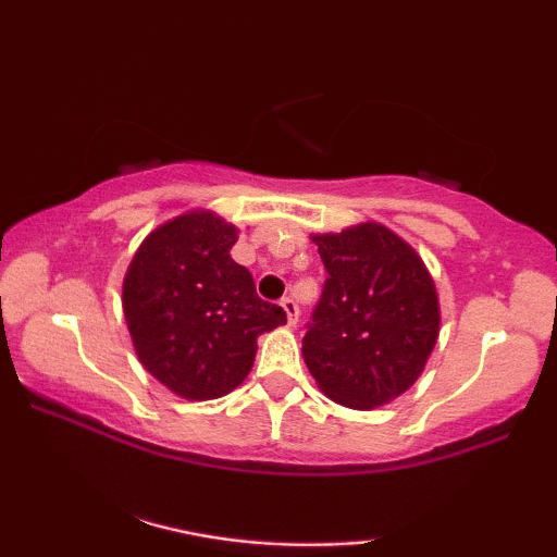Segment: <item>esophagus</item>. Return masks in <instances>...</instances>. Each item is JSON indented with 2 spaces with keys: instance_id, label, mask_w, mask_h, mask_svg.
Returning <instances> with one entry per match:
<instances>
[{
  "instance_id": "1",
  "label": "esophagus",
  "mask_w": 557,
  "mask_h": 557,
  "mask_svg": "<svg viewBox=\"0 0 557 557\" xmlns=\"http://www.w3.org/2000/svg\"><path fill=\"white\" fill-rule=\"evenodd\" d=\"M281 309L286 311L288 326H296V322H299V307H296V301L294 299H284V301H281Z\"/></svg>"
}]
</instances>
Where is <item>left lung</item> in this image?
Here are the masks:
<instances>
[{"instance_id": "obj_1", "label": "left lung", "mask_w": 557, "mask_h": 557, "mask_svg": "<svg viewBox=\"0 0 557 557\" xmlns=\"http://www.w3.org/2000/svg\"><path fill=\"white\" fill-rule=\"evenodd\" d=\"M311 240L330 278L304 334V362L339 406H385L421 377L436 347V284L423 258L372 220Z\"/></svg>"}]
</instances>
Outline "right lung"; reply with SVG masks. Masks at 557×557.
<instances>
[{"instance_id": "right-lung-1", "label": "right lung", "mask_w": 557, "mask_h": 557, "mask_svg": "<svg viewBox=\"0 0 557 557\" xmlns=\"http://www.w3.org/2000/svg\"><path fill=\"white\" fill-rule=\"evenodd\" d=\"M238 227L189 210L154 227L124 276V319L149 375L185 400H215L248 377L256 339L286 324L235 263Z\"/></svg>"}]
</instances>
